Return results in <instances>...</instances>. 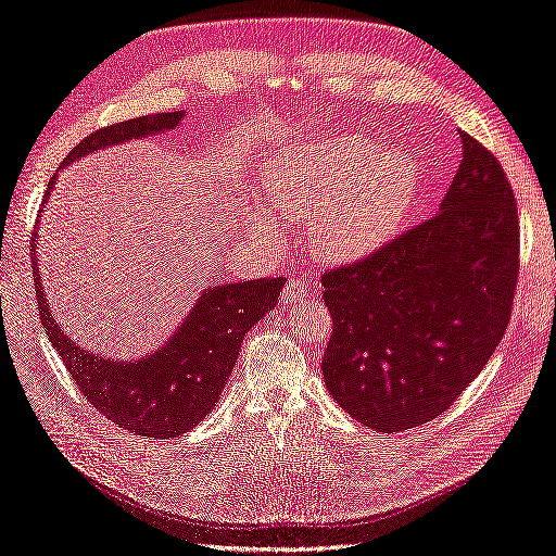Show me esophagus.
<instances>
[{
    "label": "esophagus",
    "mask_w": 556,
    "mask_h": 556,
    "mask_svg": "<svg viewBox=\"0 0 556 556\" xmlns=\"http://www.w3.org/2000/svg\"><path fill=\"white\" fill-rule=\"evenodd\" d=\"M307 293H309V283L303 277H291L281 291V301L287 305H299L307 299Z\"/></svg>",
    "instance_id": "1"
}]
</instances>
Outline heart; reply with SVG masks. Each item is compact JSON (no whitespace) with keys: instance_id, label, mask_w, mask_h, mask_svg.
Returning a JSON list of instances; mask_svg holds the SVG:
<instances>
[{"instance_id":"obj_1","label":"heart","mask_w":556,"mask_h":556,"mask_svg":"<svg viewBox=\"0 0 556 556\" xmlns=\"http://www.w3.org/2000/svg\"><path fill=\"white\" fill-rule=\"evenodd\" d=\"M419 167L403 147L379 149L363 137L291 147L269 167L263 193L269 208L307 219L315 253L327 263H355L397 237L417 201ZM257 235L279 239L263 203H251Z\"/></svg>"}]
</instances>
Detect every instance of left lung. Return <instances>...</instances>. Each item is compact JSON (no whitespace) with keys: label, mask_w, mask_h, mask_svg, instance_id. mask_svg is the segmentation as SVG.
I'll use <instances>...</instances> for the list:
<instances>
[{"label":"left lung","mask_w":556,"mask_h":556,"mask_svg":"<svg viewBox=\"0 0 556 556\" xmlns=\"http://www.w3.org/2000/svg\"><path fill=\"white\" fill-rule=\"evenodd\" d=\"M438 213L355 265L331 269L329 395L374 431L435 419L479 377L511 317L519 213L497 159L471 135Z\"/></svg>","instance_id":"1"}]
</instances>
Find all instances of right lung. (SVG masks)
<instances>
[{
    "label": "right lung",
    "mask_w": 556,
    "mask_h": 556,
    "mask_svg": "<svg viewBox=\"0 0 556 556\" xmlns=\"http://www.w3.org/2000/svg\"><path fill=\"white\" fill-rule=\"evenodd\" d=\"M185 111L141 115L92 132L77 144L61 167L123 141L170 132ZM51 177L45 203L56 185ZM40 227V223H37ZM37 231L33 237V275L47 337L87 403L121 429L147 438H177L193 429L217 405L231 369L237 365L243 337L277 305L287 279H251L205 287L185 321L156 351L139 359H111L75 345L54 321L37 267Z\"/></svg>",
    "instance_id": "right-lung-1"
}]
</instances>
